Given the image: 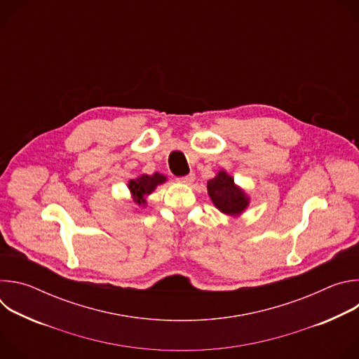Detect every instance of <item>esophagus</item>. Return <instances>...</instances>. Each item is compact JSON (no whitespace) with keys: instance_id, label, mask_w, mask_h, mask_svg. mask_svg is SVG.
<instances>
[{"instance_id":"34e87169","label":"esophagus","mask_w":359,"mask_h":359,"mask_svg":"<svg viewBox=\"0 0 359 359\" xmlns=\"http://www.w3.org/2000/svg\"><path fill=\"white\" fill-rule=\"evenodd\" d=\"M180 183H186V184H190L193 180H194V173H189L186 176H182L177 179Z\"/></svg>"}]
</instances>
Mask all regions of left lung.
<instances>
[{
  "mask_svg": "<svg viewBox=\"0 0 359 359\" xmlns=\"http://www.w3.org/2000/svg\"><path fill=\"white\" fill-rule=\"evenodd\" d=\"M209 194L216 208L226 215H240L248 204V198L243 190L236 187L234 180L226 172H220L208 183Z\"/></svg>",
  "mask_w": 359,
  "mask_h": 359,
  "instance_id": "obj_1",
  "label": "left lung"
}]
</instances>
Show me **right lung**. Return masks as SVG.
Instances as JSON below:
<instances>
[{"label": "right lung", "mask_w": 359, "mask_h": 359, "mask_svg": "<svg viewBox=\"0 0 359 359\" xmlns=\"http://www.w3.org/2000/svg\"><path fill=\"white\" fill-rule=\"evenodd\" d=\"M166 180L165 176L159 175V173H155L153 176H147V175H143L140 177H137L136 180H130L129 182V189L132 191V194L135 196V200L136 203L142 204L144 203V196L146 194H150L153 190L156 189L158 184L163 183Z\"/></svg>", "instance_id": "right-lung-1"}]
</instances>
